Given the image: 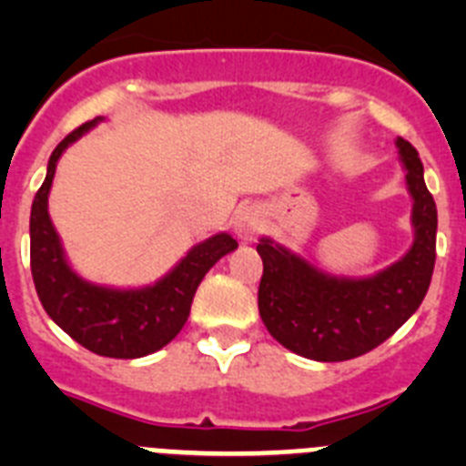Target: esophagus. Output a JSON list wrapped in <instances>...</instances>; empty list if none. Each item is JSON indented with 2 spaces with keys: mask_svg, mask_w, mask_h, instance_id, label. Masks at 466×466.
Masks as SVG:
<instances>
[{
  "mask_svg": "<svg viewBox=\"0 0 466 466\" xmlns=\"http://www.w3.org/2000/svg\"><path fill=\"white\" fill-rule=\"evenodd\" d=\"M263 226V214L261 209L254 208V205H247V208H238L233 214V230L240 240H254L258 236V230Z\"/></svg>",
  "mask_w": 466,
  "mask_h": 466,
  "instance_id": "34e87169",
  "label": "esophagus"
}]
</instances>
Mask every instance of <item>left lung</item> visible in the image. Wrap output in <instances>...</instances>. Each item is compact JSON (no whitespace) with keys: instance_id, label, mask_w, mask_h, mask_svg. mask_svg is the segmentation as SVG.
Returning <instances> with one entry per match:
<instances>
[{"instance_id":"left-lung-1","label":"left lung","mask_w":466,"mask_h":466,"mask_svg":"<svg viewBox=\"0 0 466 466\" xmlns=\"http://www.w3.org/2000/svg\"><path fill=\"white\" fill-rule=\"evenodd\" d=\"M413 200V245L399 261L366 278L333 275L263 236L258 315L279 345L315 361H345L385 343L420 308L436 258V205L418 151L397 137Z\"/></svg>"}]
</instances>
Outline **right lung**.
Segmentation results:
<instances>
[{
  "label": "right lung",
  "instance_id": "1",
  "mask_svg": "<svg viewBox=\"0 0 466 466\" xmlns=\"http://www.w3.org/2000/svg\"><path fill=\"white\" fill-rule=\"evenodd\" d=\"M100 121L105 116L76 127L48 158L46 179L36 191L30 214L32 278L44 310L76 343L95 355L137 360L166 348L182 331L198 284L238 242L224 230L214 233L193 245L163 278L144 287H109L81 278L51 221L48 196L60 156Z\"/></svg>",
  "mask_w": 466,
  "mask_h": 466
}]
</instances>
